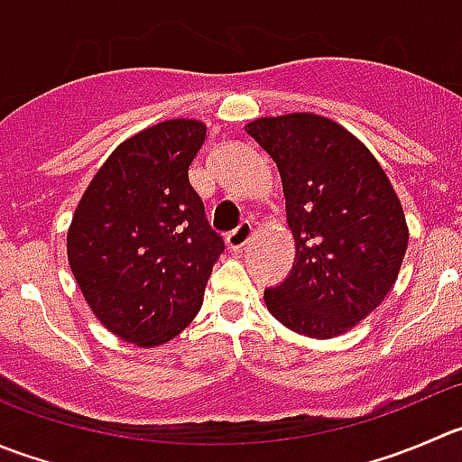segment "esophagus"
Segmentation results:
<instances>
[{
	"label": "esophagus",
	"mask_w": 462,
	"mask_h": 462,
	"mask_svg": "<svg viewBox=\"0 0 462 462\" xmlns=\"http://www.w3.org/2000/svg\"><path fill=\"white\" fill-rule=\"evenodd\" d=\"M250 239H253V226H250V223H241V226L236 227V230L227 232V235H226V245L230 250H241L245 244H248Z\"/></svg>",
	"instance_id": "esophagus-1"
}]
</instances>
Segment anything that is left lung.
Wrapping results in <instances>:
<instances>
[{
	"label": "left lung",
	"mask_w": 462,
	"mask_h": 462,
	"mask_svg": "<svg viewBox=\"0 0 462 462\" xmlns=\"http://www.w3.org/2000/svg\"><path fill=\"white\" fill-rule=\"evenodd\" d=\"M245 133L280 169L295 241L291 275L263 291L268 311L309 338L350 331L391 293L409 245L386 171L359 137L313 112L259 117Z\"/></svg>",
	"instance_id": "left-lung-1"
}]
</instances>
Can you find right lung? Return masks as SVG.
<instances>
[{"mask_svg": "<svg viewBox=\"0 0 462 462\" xmlns=\"http://www.w3.org/2000/svg\"><path fill=\"white\" fill-rule=\"evenodd\" d=\"M208 126L169 119L112 151L79 200L67 259L101 325L137 347L176 338L203 304L223 239L189 167Z\"/></svg>", "mask_w": 462, "mask_h": 462, "instance_id": "right-lung-1", "label": "right lung"}]
</instances>
